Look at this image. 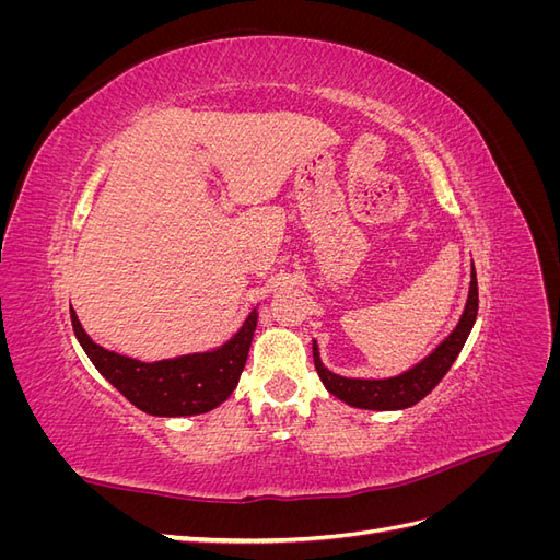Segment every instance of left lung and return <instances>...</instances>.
<instances>
[{"label": "left lung", "instance_id": "1", "mask_svg": "<svg viewBox=\"0 0 560 560\" xmlns=\"http://www.w3.org/2000/svg\"><path fill=\"white\" fill-rule=\"evenodd\" d=\"M479 313V287H477V270L471 264V280H469V294L465 301V311L457 319L455 329L439 343L430 354H425L420 362L409 366L397 376L389 378H348L338 376L331 369L325 366L319 358L317 341H313V360L317 376L334 397L346 401L354 409L366 411H401L409 406L418 404L422 397H428L432 389L446 376V371L460 354L467 336L477 322Z\"/></svg>", "mask_w": 560, "mask_h": 560}]
</instances>
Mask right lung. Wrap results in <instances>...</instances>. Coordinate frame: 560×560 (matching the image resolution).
Segmentation results:
<instances>
[{
    "instance_id": "right-lung-1",
    "label": "right lung",
    "mask_w": 560,
    "mask_h": 560,
    "mask_svg": "<svg viewBox=\"0 0 560 560\" xmlns=\"http://www.w3.org/2000/svg\"><path fill=\"white\" fill-rule=\"evenodd\" d=\"M72 313V327L83 352L118 393L140 411L159 418L200 416L224 404L241 381L259 322V306H254L241 329L222 346L179 354L173 360L140 362L97 346Z\"/></svg>"
}]
</instances>
